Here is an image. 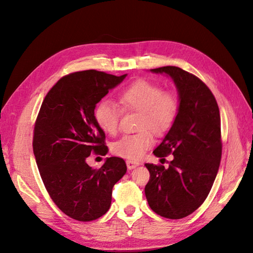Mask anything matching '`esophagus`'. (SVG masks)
Instances as JSON below:
<instances>
[{
  "label": "esophagus",
  "instance_id": "obj_1",
  "mask_svg": "<svg viewBox=\"0 0 253 253\" xmlns=\"http://www.w3.org/2000/svg\"><path fill=\"white\" fill-rule=\"evenodd\" d=\"M126 165H127V169H136L137 166L140 165V163L136 162V161L128 160V161H126Z\"/></svg>",
  "mask_w": 253,
  "mask_h": 253
}]
</instances>
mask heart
Here are the masks:
<instances>
[{
  "label": "heart",
  "instance_id": "obj_1",
  "mask_svg": "<svg viewBox=\"0 0 253 253\" xmlns=\"http://www.w3.org/2000/svg\"><path fill=\"white\" fill-rule=\"evenodd\" d=\"M125 110L139 112L136 133L125 135L113 143L112 151L121 158L139 160L153 146L155 135H163L173 126L179 111V100L170 91H163L161 85L137 80L123 90L118 96ZM121 111L111 101H101L94 109V118L98 126L109 135L118 129Z\"/></svg>",
  "mask_w": 253,
  "mask_h": 253
}]
</instances>
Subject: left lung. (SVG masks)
<instances>
[{
	"instance_id": "8db88e82",
	"label": "left lung",
	"mask_w": 253,
	"mask_h": 253,
	"mask_svg": "<svg viewBox=\"0 0 253 253\" xmlns=\"http://www.w3.org/2000/svg\"><path fill=\"white\" fill-rule=\"evenodd\" d=\"M169 76L176 85L179 111L153 154H173L168 169L146 163L150 179L144 188L150 208L159 215L179 219L195 212L206 200L222 158L221 116L207 84L179 67L150 69ZM164 160V159H162Z\"/></svg>"
}]
</instances>
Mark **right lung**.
I'll return each instance as SVG.
<instances>
[{
    "label": "right lung",
    "mask_w": 253,
    "mask_h": 253,
    "mask_svg": "<svg viewBox=\"0 0 253 253\" xmlns=\"http://www.w3.org/2000/svg\"><path fill=\"white\" fill-rule=\"evenodd\" d=\"M126 76L94 69L69 74L47 92L38 114L32 147L42 181L58 209L76 221L104 215L113 187L126 174L121 158H106L99 169L87 164L91 153L109 151L95 105Z\"/></svg>",
    "instance_id": "obj_1"
}]
</instances>
